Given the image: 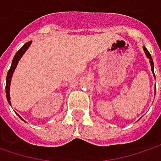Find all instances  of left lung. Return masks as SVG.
Instances as JSON below:
<instances>
[{
	"label": "left lung",
	"instance_id": "8db88e82",
	"mask_svg": "<svg viewBox=\"0 0 161 161\" xmlns=\"http://www.w3.org/2000/svg\"><path fill=\"white\" fill-rule=\"evenodd\" d=\"M144 51L146 53L147 56L149 58V60H150V64H151V70L152 72H154V64H153V60H152V58H151V54L149 53V52L147 51V49L146 47H144Z\"/></svg>",
	"mask_w": 161,
	"mask_h": 161
}]
</instances>
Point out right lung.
I'll list each match as a JSON object with an SVG mask.
<instances>
[{
	"mask_svg": "<svg viewBox=\"0 0 161 161\" xmlns=\"http://www.w3.org/2000/svg\"><path fill=\"white\" fill-rule=\"evenodd\" d=\"M31 41L30 42H27V43H25L24 44V46L18 51V52L15 53L14 57V59H13V62H12V65H11V68L9 69V71H8V74H7V77H6V86H5V89H6V97H7V100H8V102H9V104H11V101H10V85H11V79H12V76H13V74H14V69L16 68V65H17V64H18V62L19 60L21 59V57L23 56V54H24L25 51L28 49V47L30 46V44H31ZM19 116V115H18ZM20 117V116H19ZM21 118V117H20ZM23 119V118H22ZM24 120V119H23Z\"/></svg>",
	"mask_w": 161,
	"mask_h": 161,
	"instance_id": "add662e5",
	"label": "right lung"
}]
</instances>
